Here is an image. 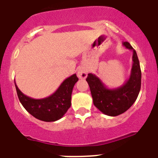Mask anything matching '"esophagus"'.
I'll list each match as a JSON object with an SVG mask.
<instances>
[{
  "instance_id": "1",
  "label": "esophagus",
  "mask_w": 158,
  "mask_h": 158,
  "mask_svg": "<svg viewBox=\"0 0 158 158\" xmlns=\"http://www.w3.org/2000/svg\"><path fill=\"white\" fill-rule=\"evenodd\" d=\"M88 74V69L85 67H81L77 70V76L81 79H85Z\"/></svg>"
}]
</instances>
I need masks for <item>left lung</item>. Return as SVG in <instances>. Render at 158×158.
<instances>
[{
	"label": "left lung",
	"instance_id": "left-lung-1",
	"mask_svg": "<svg viewBox=\"0 0 158 158\" xmlns=\"http://www.w3.org/2000/svg\"><path fill=\"white\" fill-rule=\"evenodd\" d=\"M123 45L133 51L131 75L124 84L110 89L95 74H88L86 79L95 107L103 114L111 117L121 114L131 107L138 96L141 85V71L137 53L128 42H123Z\"/></svg>",
	"mask_w": 158,
	"mask_h": 158
}]
</instances>
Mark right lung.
<instances>
[{"label": "right lung", "instance_id": "right-lung-1", "mask_svg": "<svg viewBox=\"0 0 158 158\" xmlns=\"http://www.w3.org/2000/svg\"><path fill=\"white\" fill-rule=\"evenodd\" d=\"M78 81L76 74L63 81L53 94L42 99H34L24 94L15 84L20 102L28 113L40 121L51 122L60 119L71 105V94Z\"/></svg>", "mask_w": 158, "mask_h": 158}]
</instances>
